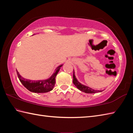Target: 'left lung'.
Here are the masks:
<instances>
[{
    "label": "left lung",
    "instance_id": "obj_1",
    "mask_svg": "<svg viewBox=\"0 0 133 133\" xmlns=\"http://www.w3.org/2000/svg\"><path fill=\"white\" fill-rule=\"evenodd\" d=\"M73 83L74 84V85L77 87V88L81 90V91L84 92L86 93H90V94H92V93H97L99 92L102 91V90H95L90 88L89 87H87L86 86L83 85L82 84L79 82L77 81V78H75V76L74 75V72L73 73Z\"/></svg>",
    "mask_w": 133,
    "mask_h": 133
}]
</instances>
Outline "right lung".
<instances>
[{"instance_id": "1", "label": "right lung", "mask_w": 133, "mask_h": 133, "mask_svg": "<svg viewBox=\"0 0 133 133\" xmlns=\"http://www.w3.org/2000/svg\"><path fill=\"white\" fill-rule=\"evenodd\" d=\"M61 66L62 65L59 66L51 77L47 80L31 81L26 79L20 75L17 70L16 73L19 81L27 90L33 92L44 93L50 91L52 90L55 84V77L60 70Z\"/></svg>"}]
</instances>
